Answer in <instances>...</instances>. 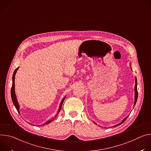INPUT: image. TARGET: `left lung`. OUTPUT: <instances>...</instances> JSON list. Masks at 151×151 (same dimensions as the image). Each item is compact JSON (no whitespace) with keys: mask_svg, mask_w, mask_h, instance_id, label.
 <instances>
[{"mask_svg":"<svg viewBox=\"0 0 151 151\" xmlns=\"http://www.w3.org/2000/svg\"><path fill=\"white\" fill-rule=\"evenodd\" d=\"M137 79L136 78V85H135V101H134V105H136V102H137V97H138V92H137ZM127 118L128 117H127V118H125V119H124L123 120H122V121L120 123V124H118L117 125H116V126H114V127H117V126H119V125H121V124H122L123 122H124L125 121V120L127 119Z\"/></svg>","mask_w":151,"mask_h":151,"instance_id":"8db88e82","label":"left lung"}]
</instances>
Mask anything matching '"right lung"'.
Returning a JSON list of instances; mask_svg holds the SVG:
<instances>
[{
  "mask_svg": "<svg viewBox=\"0 0 151 151\" xmlns=\"http://www.w3.org/2000/svg\"><path fill=\"white\" fill-rule=\"evenodd\" d=\"M18 68H19V67H18L17 68H16V69L15 70V71H14V74H13V76H12V85L11 90V94L12 101V102H13V103H14V106L15 107L17 110V111L19 113V104H18L17 101V98H16V95H15V90H14V86H15V85H14V83H15V81H15V80H15V74L17 71ZM65 97H66V96H65V97L63 98V99L62 100V101H61L60 104V106H59V111H58V112H59L60 110V109H61V107H62V103H63V101H64V99H65ZM52 121H53V120H49V121H48L47 122H45L44 124H43V125L48 124L51 122Z\"/></svg>",
  "mask_w": 151,
  "mask_h": 151,
  "instance_id": "1",
  "label": "right lung"
}]
</instances>
